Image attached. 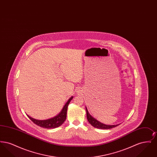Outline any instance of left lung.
<instances>
[{
    "label": "left lung",
    "mask_w": 157,
    "mask_h": 157,
    "mask_svg": "<svg viewBox=\"0 0 157 157\" xmlns=\"http://www.w3.org/2000/svg\"><path fill=\"white\" fill-rule=\"evenodd\" d=\"M86 117H87V120L88 121V122H90V124L95 128H99V129H111L114 127H117L118 125H105L103 124L102 123L99 122L98 121L90 115V113L88 112V111L86 107Z\"/></svg>",
    "instance_id": "8db88e82"
}]
</instances>
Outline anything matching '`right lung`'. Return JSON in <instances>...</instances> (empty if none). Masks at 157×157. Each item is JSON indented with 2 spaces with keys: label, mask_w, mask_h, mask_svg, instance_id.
<instances>
[{
  "label": "right lung",
  "mask_w": 157,
  "mask_h": 157,
  "mask_svg": "<svg viewBox=\"0 0 157 157\" xmlns=\"http://www.w3.org/2000/svg\"><path fill=\"white\" fill-rule=\"evenodd\" d=\"M73 97L70 98L66 104L63 106V109H62V111L56 115V117L52 118L51 119L46 120H37L33 119L30 117L29 115L28 117L34 124L37 125L39 127H42L44 128L48 129H51V128H55L56 127L60 126L66 120L67 118V106L71 102V101Z\"/></svg>",
  "instance_id": "add662e5"
}]
</instances>
